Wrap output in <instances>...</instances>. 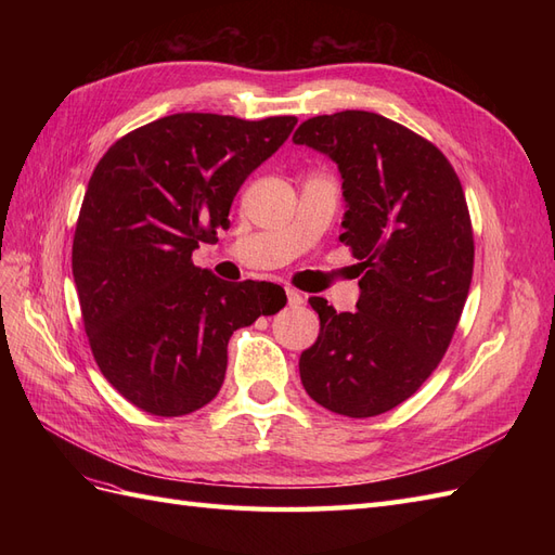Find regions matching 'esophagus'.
Listing matches in <instances>:
<instances>
[{"instance_id":"1","label":"esophagus","mask_w":555,"mask_h":555,"mask_svg":"<svg viewBox=\"0 0 555 555\" xmlns=\"http://www.w3.org/2000/svg\"><path fill=\"white\" fill-rule=\"evenodd\" d=\"M287 304H289V308L304 306V294L296 292V289H287Z\"/></svg>"}]
</instances>
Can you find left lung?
<instances>
[{"mask_svg": "<svg viewBox=\"0 0 555 555\" xmlns=\"http://www.w3.org/2000/svg\"><path fill=\"white\" fill-rule=\"evenodd\" d=\"M338 164L340 241L359 259L354 312L312 296L319 338L298 371L319 405L389 412L442 361L473 282L475 241L461 180L430 141L367 111L317 115L294 133Z\"/></svg>", "mask_w": 555, "mask_h": 555, "instance_id": "left-lung-1", "label": "left lung"}]
</instances>
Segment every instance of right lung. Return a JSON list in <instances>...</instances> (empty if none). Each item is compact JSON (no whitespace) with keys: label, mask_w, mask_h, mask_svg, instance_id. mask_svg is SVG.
I'll return each instance as SVG.
<instances>
[{"label":"right lung","mask_w":555,"mask_h":555,"mask_svg":"<svg viewBox=\"0 0 555 555\" xmlns=\"http://www.w3.org/2000/svg\"><path fill=\"white\" fill-rule=\"evenodd\" d=\"M296 122L176 113L99 159L76 222L74 282L99 371L139 410L182 416L208 405L231 333L287 304L278 284L224 282L192 251L229 224L241 184Z\"/></svg>","instance_id":"obj_1"}]
</instances>
